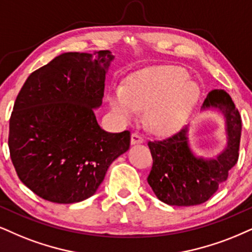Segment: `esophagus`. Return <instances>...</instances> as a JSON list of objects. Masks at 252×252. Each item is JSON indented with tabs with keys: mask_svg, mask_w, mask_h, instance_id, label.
Here are the masks:
<instances>
[{
	"mask_svg": "<svg viewBox=\"0 0 252 252\" xmlns=\"http://www.w3.org/2000/svg\"><path fill=\"white\" fill-rule=\"evenodd\" d=\"M144 142V138L138 133H133L131 135V145H139Z\"/></svg>",
	"mask_w": 252,
	"mask_h": 252,
	"instance_id": "obj_1",
	"label": "esophagus"
}]
</instances>
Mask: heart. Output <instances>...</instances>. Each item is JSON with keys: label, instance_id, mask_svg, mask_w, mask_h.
I'll return each mask as SVG.
<instances>
[{"label": "heart", "instance_id": "b5f03b06", "mask_svg": "<svg viewBox=\"0 0 252 252\" xmlns=\"http://www.w3.org/2000/svg\"><path fill=\"white\" fill-rule=\"evenodd\" d=\"M185 70L158 66L134 73L124 88L108 93L112 113L121 123H129L146 111L147 125L153 132L170 133L182 127L194 113L201 90L188 79Z\"/></svg>", "mask_w": 252, "mask_h": 252}]
</instances>
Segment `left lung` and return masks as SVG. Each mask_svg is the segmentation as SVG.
I'll list each match as a JSON object with an SVG mask.
<instances>
[{
  "label": "left lung",
  "instance_id": "8db88e82",
  "mask_svg": "<svg viewBox=\"0 0 252 252\" xmlns=\"http://www.w3.org/2000/svg\"><path fill=\"white\" fill-rule=\"evenodd\" d=\"M209 108L224 117L226 145L215 158L194 154L189 145L188 126L163 140L148 142L153 167L147 181L163 203L178 207L203 203L226 181L229 170L237 163L242 133L240 112L224 90L208 93L202 111Z\"/></svg>",
  "mask_w": 252,
  "mask_h": 252
}]
</instances>
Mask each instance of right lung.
<instances>
[{"label": "right lung", "mask_w": 252, "mask_h": 252, "mask_svg": "<svg viewBox=\"0 0 252 252\" xmlns=\"http://www.w3.org/2000/svg\"><path fill=\"white\" fill-rule=\"evenodd\" d=\"M114 56L65 52L33 71L9 121V151L18 178L39 197L76 203L91 197L110 164L129 148L128 131L108 133L94 110Z\"/></svg>", "instance_id": "1"}]
</instances>
